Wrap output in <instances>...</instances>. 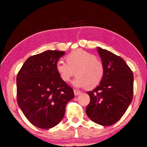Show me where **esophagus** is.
<instances>
[{
    "instance_id": "34e87169",
    "label": "esophagus",
    "mask_w": 147,
    "mask_h": 147,
    "mask_svg": "<svg viewBox=\"0 0 147 147\" xmlns=\"http://www.w3.org/2000/svg\"><path fill=\"white\" fill-rule=\"evenodd\" d=\"M74 95H76V96H77V95H80L81 93V91H79V90H78V89H74Z\"/></svg>"
}]
</instances>
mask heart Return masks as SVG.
I'll return each mask as SVG.
<instances>
[{
	"instance_id": "b5f03b06",
	"label": "heart",
	"mask_w": 147,
	"mask_h": 147,
	"mask_svg": "<svg viewBox=\"0 0 147 147\" xmlns=\"http://www.w3.org/2000/svg\"><path fill=\"white\" fill-rule=\"evenodd\" d=\"M67 62L59 59L56 62V69L59 77L65 82L73 76H78L73 84L77 87L93 88L98 86L104 77L105 67L95 55L82 50H76L66 56Z\"/></svg>"
}]
</instances>
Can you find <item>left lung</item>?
Segmentation results:
<instances>
[{
    "label": "left lung",
    "instance_id": "8db88e82",
    "mask_svg": "<svg viewBox=\"0 0 147 147\" xmlns=\"http://www.w3.org/2000/svg\"><path fill=\"white\" fill-rule=\"evenodd\" d=\"M105 67L103 80L88 92L90 102L86 114L91 121L110 126L120 119L133 97V74L124 59L113 53L97 48Z\"/></svg>",
    "mask_w": 147,
    "mask_h": 147
}]
</instances>
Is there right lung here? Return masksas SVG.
<instances>
[{
  "label": "right lung",
  "mask_w": 147,
  "mask_h": 147,
  "mask_svg": "<svg viewBox=\"0 0 147 147\" xmlns=\"http://www.w3.org/2000/svg\"><path fill=\"white\" fill-rule=\"evenodd\" d=\"M65 52L47 50L28 58L16 77L17 102L26 119L40 129L58 125L74 89L61 80L56 64Z\"/></svg>",
  "instance_id": "obj_1"
}]
</instances>
